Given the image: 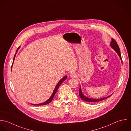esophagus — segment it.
<instances>
[{"instance_id":"1","label":"esophagus","mask_w":131,"mask_h":131,"mask_svg":"<svg viewBox=\"0 0 131 131\" xmlns=\"http://www.w3.org/2000/svg\"><path fill=\"white\" fill-rule=\"evenodd\" d=\"M70 76L71 77H72V78H74V77H76V74H75V73L74 72H71L70 73Z\"/></svg>"}]
</instances>
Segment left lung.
<instances>
[{"mask_svg":"<svg viewBox=\"0 0 131 131\" xmlns=\"http://www.w3.org/2000/svg\"><path fill=\"white\" fill-rule=\"evenodd\" d=\"M110 45L111 46V47L114 49V50L117 53L118 55L119 56L121 60H122V62L123 63V61H122V56H121V52H120V49H119V47L117 43V42H116V41L113 39H112V41H111V43H110ZM79 95H80V97L81 98L82 100H83V101H85V102H89V103H96V102H100V101H103L109 97H110L112 94L110 95V96H108L106 97H104V98H102V99H91V98H89V97H87L86 96H85L82 93V90H81V86L80 87V89H79Z\"/></svg>","mask_w":131,"mask_h":131,"instance_id":"8db88e82","label":"left lung"}]
</instances>
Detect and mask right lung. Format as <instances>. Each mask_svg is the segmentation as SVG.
<instances>
[{"mask_svg": "<svg viewBox=\"0 0 131 131\" xmlns=\"http://www.w3.org/2000/svg\"><path fill=\"white\" fill-rule=\"evenodd\" d=\"M20 48V47H19L18 48H17V50H16V52L17 51V50L19 49V48ZM16 53H15V56H14V60H13V62H14V59H15V56H16ZM13 64H12V66H13ZM67 76H65L64 77H63L59 82H58V83L57 84V86H56V87H55V88H54V90H53V93H52V95H51V96L50 97V98L47 100V101H46V102H44V103H41V104H31V105H35V106H42V105H47V104H48L49 103H50L51 101H52V100H53V97H54V95H55V94L56 93V92H57V90H58V88H59V86H60V85L67 79Z\"/></svg>", "mask_w": 131, "mask_h": 131, "instance_id": "1", "label": "right lung"}]
</instances>
